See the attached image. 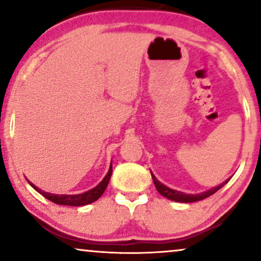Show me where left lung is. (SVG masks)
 <instances>
[{"label":"left lung","instance_id":"8db88e82","mask_svg":"<svg viewBox=\"0 0 261 261\" xmlns=\"http://www.w3.org/2000/svg\"><path fill=\"white\" fill-rule=\"evenodd\" d=\"M151 174H152L153 181H154L155 189L158 190L159 194L164 196V197H166L167 199H170V201L179 202V203H192V202L202 201V199H204L206 197H209V196H212L213 194H215L217 190H220V189L222 188L223 185H226L228 181H229V179L224 180L223 183L219 184L217 187H214V188L209 189V190H206V191L199 192V194H185V192L173 190V189L166 187L165 184L160 183V181L156 179L155 176L152 172H151Z\"/></svg>","mask_w":261,"mask_h":261}]
</instances>
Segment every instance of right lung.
<instances>
[{
  "label": "right lung",
  "mask_w": 261,
  "mask_h": 261,
  "mask_svg": "<svg viewBox=\"0 0 261 261\" xmlns=\"http://www.w3.org/2000/svg\"><path fill=\"white\" fill-rule=\"evenodd\" d=\"M112 172H113V165L110 164L108 173L106 174V177L103 178L102 181H99V183L96 185L95 188L90 189V190L82 192V194H77V195H56V194H51V192L42 191L41 189L35 187L34 184L31 183V181H30V184L32 185V188H33L34 190H37L39 194L44 196L45 198H47L48 201L56 203V204L81 206V205L90 204V203L97 201V199L101 197V196L103 195V192L106 191L107 187H108L110 177H112Z\"/></svg>",
  "instance_id": "add662e5"
}]
</instances>
